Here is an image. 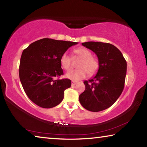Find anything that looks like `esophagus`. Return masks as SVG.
<instances>
[{"label":"esophagus","instance_id":"34e87169","mask_svg":"<svg viewBox=\"0 0 147 147\" xmlns=\"http://www.w3.org/2000/svg\"><path fill=\"white\" fill-rule=\"evenodd\" d=\"M76 84H77V82H74V81H72L71 85H72V86H75Z\"/></svg>","mask_w":147,"mask_h":147}]
</instances>
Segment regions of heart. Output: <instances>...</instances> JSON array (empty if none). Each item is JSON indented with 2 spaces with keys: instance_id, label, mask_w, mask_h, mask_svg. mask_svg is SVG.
Segmentation results:
<instances>
[{
  "instance_id": "b5f03b06",
  "label": "heart",
  "mask_w": 147,
  "mask_h": 147,
  "mask_svg": "<svg viewBox=\"0 0 147 147\" xmlns=\"http://www.w3.org/2000/svg\"><path fill=\"white\" fill-rule=\"evenodd\" d=\"M74 54L81 60L77 65L78 69L71 70L66 73L67 78L75 82L85 78L87 73L89 75H93L96 73L99 68V63L97 59L92 56L91 52L89 49L80 47L74 50ZM60 63L65 70L68 71L71 69V58L67 53L61 55Z\"/></svg>"
}]
</instances>
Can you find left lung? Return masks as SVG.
Listing matches in <instances>:
<instances>
[{
	"instance_id": "left-lung-1",
	"label": "left lung",
	"mask_w": 147,
	"mask_h": 147,
	"mask_svg": "<svg viewBox=\"0 0 147 147\" xmlns=\"http://www.w3.org/2000/svg\"><path fill=\"white\" fill-rule=\"evenodd\" d=\"M82 45L98 57L99 68L93 78L84 81L85 91L79 100L84 108L97 112L109 108L123 91L126 74V61L121 52L113 45L88 41Z\"/></svg>"
}]
</instances>
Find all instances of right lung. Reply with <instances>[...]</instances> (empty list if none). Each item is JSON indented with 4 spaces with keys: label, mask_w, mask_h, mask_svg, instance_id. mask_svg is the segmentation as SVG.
<instances>
[{
    "label": "right lung",
    "mask_w": 147,
    "mask_h": 147,
    "mask_svg": "<svg viewBox=\"0 0 147 147\" xmlns=\"http://www.w3.org/2000/svg\"><path fill=\"white\" fill-rule=\"evenodd\" d=\"M77 43L43 38L31 43L23 51L19 78L26 95L36 105L51 108L63 100L64 91L71 86V81L54 78L63 74L61 55Z\"/></svg>",
    "instance_id": "add662e5"
}]
</instances>
